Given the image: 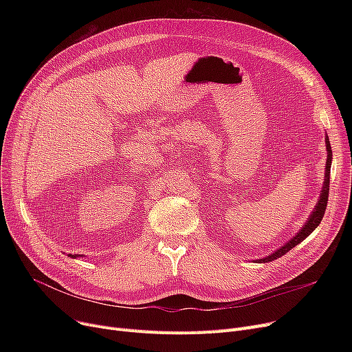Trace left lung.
Returning a JSON list of instances; mask_svg holds the SVG:
<instances>
[{"label":"left lung","instance_id":"obj_1","mask_svg":"<svg viewBox=\"0 0 352 352\" xmlns=\"http://www.w3.org/2000/svg\"><path fill=\"white\" fill-rule=\"evenodd\" d=\"M325 146H327V154H328V155H327V164H325V181H324V186H322V190H321V195H320V199H318V202H317L316 208H314V211H312V214L309 215L308 221L304 224V227L301 228V231H300L297 235L292 236L287 244H284L281 248H278L275 252H272L271 255L263 258V260H256L255 263H270V261L276 260V258L283 256V255L287 254L289 250H292L295 245H298L300 243H302L304 239H305L314 230H316V228L320 226L321 219H322V217H324V214H325L327 202H328V192H329V171H331L332 151H331V144H329V141H328V137L325 138Z\"/></svg>","mask_w":352,"mask_h":352}]
</instances>
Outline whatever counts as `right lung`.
Masks as SVG:
<instances>
[{"mask_svg": "<svg viewBox=\"0 0 352 352\" xmlns=\"http://www.w3.org/2000/svg\"><path fill=\"white\" fill-rule=\"evenodd\" d=\"M69 256H71V258H77V256H81V255H78V254H74V255H71V254H69Z\"/></svg>", "mask_w": 352, "mask_h": 352, "instance_id": "1", "label": "right lung"}]
</instances>
